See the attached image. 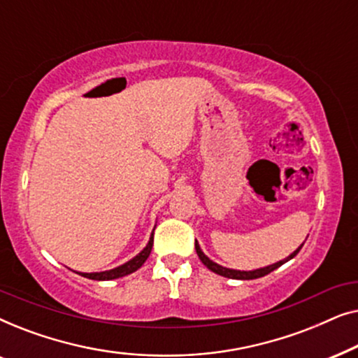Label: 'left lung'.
I'll list each match as a JSON object with an SVG mask.
<instances>
[{"instance_id": "1", "label": "left lung", "mask_w": 358, "mask_h": 358, "mask_svg": "<svg viewBox=\"0 0 358 358\" xmlns=\"http://www.w3.org/2000/svg\"><path fill=\"white\" fill-rule=\"evenodd\" d=\"M301 246H303V244H301ZM301 246L298 248L295 252H292L290 256H288L287 259H283V261H280V262L272 264V266H267V267H262V268H256V271H249V272L243 271V272H241V271H233V268L222 267V266H218V264H215L213 261H210V259L202 252V249H200L199 243L195 241V251H197V256H199L200 261L203 262V266H207V267L210 268V271L215 272V273H218V275H223V277H228V278H238V280H252V278H259V277L267 275V273H271L272 271H275V268L280 267L282 264H285L287 261H290V259L295 257L296 254L300 252Z\"/></svg>"}]
</instances>
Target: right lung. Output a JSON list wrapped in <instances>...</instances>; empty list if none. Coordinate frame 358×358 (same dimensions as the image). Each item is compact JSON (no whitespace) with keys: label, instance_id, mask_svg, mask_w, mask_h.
I'll list each match as a JSON object with an SVG mask.
<instances>
[{"label":"right lung","instance_id":"right-lung-1","mask_svg":"<svg viewBox=\"0 0 358 358\" xmlns=\"http://www.w3.org/2000/svg\"><path fill=\"white\" fill-rule=\"evenodd\" d=\"M151 248H153V233H151V238L148 244H146V248L141 251L138 256H135L131 261L125 262L124 266H119L115 268H112V271H106V272H94V273H81L80 275L86 277V278H91V280H112V278H119V277H125L129 275V273L138 271V268L143 266L146 259H148L150 252H151Z\"/></svg>","mask_w":358,"mask_h":358}]
</instances>
